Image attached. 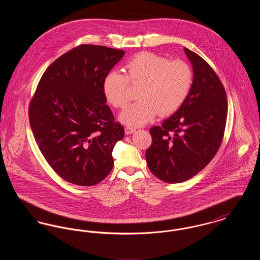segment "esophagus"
<instances>
[{"label":"esophagus","instance_id":"1","mask_svg":"<svg viewBox=\"0 0 260 260\" xmlns=\"http://www.w3.org/2000/svg\"><path fill=\"white\" fill-rule=\"evenodd\" d=\"M136 132V128L135 127H132V126H125L124 127V133H125V135H131V134H133V133H135Z\"/></svg>","mask_w":260,"mask_h":260}]
</instances>
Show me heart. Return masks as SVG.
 Here are the masks:
<instances>
[{
  "label": "heart",
  "mask_w": 260,
  "mask_h": 260,
  "mask_svg": "<svg viewBox=\"0 0 260 260\" xmlns=\"http://www.w3.org/2000/svg\"><path fill=\"white\" fill-rule=\"evenodd\" d=\"M125 75L110 71L103 79L105 99L114 108L123 109L129 101V84L140 86L135 104L120 115V120L132 126L152 121L158 114L169 116L177 111L188 98L193 86L192 68L183 60L150 51L137 53L124 66Z\"/></svg>",
  "instance_id": "obj_1"
}]
</instances>
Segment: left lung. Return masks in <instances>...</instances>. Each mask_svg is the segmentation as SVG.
Returning a JSON list of instances; mask_svg holds the SVG:
<instances>
[{"label":"left lung","instance_id":"left-lung-1","mask_svg":"<svg viewBox=\"0 0 260 260\" xmlns=\"http://www.w3.org/2000/svg\"><path fill=\"white\" fill-rule=\"evenodd\" d=\"M194 80L182 106L161 125L152 126L145 158L149 170L168 183H180L200 173L221 145L227 119L226 92L210 64L184 49Z\"/></svg>","mask_w":260,"mask_h":260}]
</instances>
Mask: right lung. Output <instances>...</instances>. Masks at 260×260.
Returning a JSON list of instances; mask_svg holds the SVG:
<instances>
[{"mask_svg":"<svg viewBox=\"0 0 260 260\" xmlns=\"http://www.w3.org/2000/svg\"><path fill=\"white\" fill-rule=\"evenodd\" d=\"M124 51L80 45L52 62L29 103L38 147L64 180L80 186L101 182L113 169L112 151L123 139L103 93V79Z\"/></svg>","mask_w":260,"mask_h":260,"instance_id":"obj_1","label":"right lung"}]
</instances>
